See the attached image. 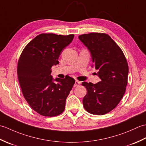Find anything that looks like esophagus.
Here are the masks:
<instances>
[{
    "label": "esophagus",
    "mask_w": 146,
    "mask_h": 146,
    "mask_svg": "<svg viewBox=\"0 0 146 146\" xmlns=\"http://www.w3.org/2000/svg\"><path fill=\"white\" fill-rule=\"evenodd\" d=\"M80 85V82H78V81H77V80H76L75 83V85H74V86L76 87V86H78Z\"/></svg>",
    "instance_id": "1"
}]
</instances>
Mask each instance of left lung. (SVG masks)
Here are the masks:
<instances>
[{
  "mask_svg": "<svg viewBox=\"0 0 146 146\" xmlns=\"http://www.w3.org/2000/svg\"><path fill=\"white\" fill-rule=\"evenodd\" d=\"M91 52L93 65L101 81L86 82L87 90L83 99L85 109L94 115L106 114L122 100L127 85L129 67L125 55L117 43L105 33H92L78 36Z\"/></svg>",
  "mask_w": 146,
  "mask_h": 146,
  "instance_id": "1",
  "label": "left lung"
}]
</instances>
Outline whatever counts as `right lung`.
<instances>
[{"label":"right lung","mask_w":146,"mask_h":146,"mask_svg":"<svg viewBox=\"0 0 146 146\" xmlns=\"http://www.w3.org/2000/svg\"><path fill=\"white\" fill-rule=\"evenodd\" d=\"M73 38L74 35L40 34L26 46L19 59L17 73L22 93L30 107L42 116L55 117L64 110L75 81L68 76L53 82L51 67L59 64L61 51Z\"/></svg>","instance_id":"obj_1"}]
</instances>
